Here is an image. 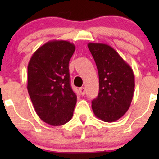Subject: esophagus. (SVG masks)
I'll use <instances>...</instances> for the list:
<instances>
[{
    "mask_svg": "<svg viewBox=\"0 0 159 159\" xmlns=\"http://www.w3.org/2000/svg\"><path fill=\"white\" fill-rule=\"evenodd\" d=\"M79 91H80V93H81V95L84 96V94H85V89H84V87L80 88V89H79Z\"/></svg>",
    "mask_w": 159,
    "mask_h": 159,
    "instance_id": "esophagus-1",
    "label": "esophagus"
}]
</instances>
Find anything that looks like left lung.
Instances as JSON below:
<instances>
[{
	"mask_svg": "<svg viewBox=\"0 0 159 159\" xmlns=\"http://www.w3.org/2000/svg\"><path fill=\"white\" fill-rule=\"evenodd\" d=\"M88 47L94 57L99 77L98 95L91 102L93 112L105 122L116 121L127 112L132 101L133 70L108 44L90 42Z\"/></svg>",
	"mask_w": 159,
	"mask_h": 159,
	"instance_id": "8db88e82",
	"label": "left lung"
}]
</instances>
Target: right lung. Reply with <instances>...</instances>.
Returning <instances> with one entry per match:
<instances>
[{
  "mask_svg": "<svg viewBox=\"0 0 159 159\" xmlns=\"http://www.w3.org/2000/svg\"><path fill=\"white\" fill-rule=\"evenodd\" d=\"M75 51L73 43L53 40L38 48L28 63V94L37 115L50 125H65L73 116L77 96L68 64Z\"/></svg>",
  "mask_w": 159,
  "mask_h": 159,
  "instance_id": "add662e5",
  "label": "right lung"
}]
</instances>
